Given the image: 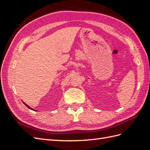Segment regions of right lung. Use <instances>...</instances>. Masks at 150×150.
Here are the masks:
<instances>
[{
    "label": "right lung",
    "mask_w": 150,
    "mask_h": 150,
    "mask_svg": "<svg viewBox=\"0 0 150 150\" xmlns=\"http://www.w3.org/2000/svg\"><path fill=\"white\" fill-rule=\"evenodd\" d=\"M22 102H23V101H22ZM23 103H24V104H25V106H27V107H28V108H29V109H30V110H33V111H36V110H34V109H33V108H30V106H28V104H25V103H24V102H23Z\"/></svg>",
    "instance_id": "1"
}]
</instances>
